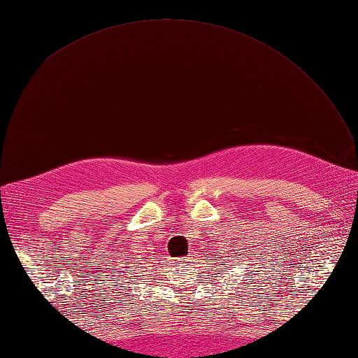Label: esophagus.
<instances>
[{"instance_id":"1","label":"esophagus","mask_w":358,"mask_h":358,"mask_svg":"<svg viewBox=\"0 0 358 358\" xmlns=\"http://www.w3.org/2000/svg\"><path fill=\"white\" fill-rule=\"evenodd\" d=\"M189 262H191V260H187V258H186V260L181 262V264H183V268H189V266H186V264H189Z\"/></svg>"}]
</instances>
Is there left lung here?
Instances as JSON below:
<instances>
[{"mask_svg":"<svg viewBox=\"0 0 358 358\" xmlns=\"http://www.w3.org/2000/svg\"><path fill=\"white\" fill-rule=\"evenodd\" d=\"M218 272H220V271H218Z\"/></svg>","mask_w":358,"mask_h":358,"instance_id":"8db88e82","label":"left lung"}]
</instances>
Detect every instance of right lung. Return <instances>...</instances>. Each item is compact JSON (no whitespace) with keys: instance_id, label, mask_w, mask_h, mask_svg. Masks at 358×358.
<instances>
[{"instance_id":"right-lung-1","label":"right lung","mask_w":358,"mask_h":358,"mask_svg":"<svg viewBox=\"0 0 358 358\" xmlns=\"http://www.w3.org/2000/svg\"><path fill=\"white\" fill-rule=\"evenodd\" d=\"M131 268H132V266H131Z\"/></svg>"}]
</instances>
